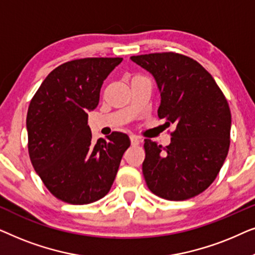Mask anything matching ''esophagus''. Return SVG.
<instances>
[{"instance_id": "esophagus-1", "label": "esophagus", "mask_w": 255, "mask_h": 255, "mask_svg": "<svg viewBox=\"0 0 255 255\" xmlns=\"http://www.w3.org/2000/svg\"><path fill=\"white\" fill-rule=\"evenodd\" d=\"M130 140H131V144L133 146H138L141 142V139L137 137V135H134V134L130 135Z\"/></svg>"}]
</instances>
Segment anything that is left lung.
I'll return each instance as SVG.
<instances>
[{
	"label": "left lung",
	"instance_id": "left-lung-1",
	"mask_svg": "<svg viewBox=\"0 0 255 255\" xmlns=\"http://www.w3.org/2000/svg\"><path fill=\"white\" fill-rule=\"evenodd\" d=\"M131 60L154 76L161 95L158 116L167 127L175 125L166 147L145 139L146 184L168 201L195 197L214 182L228 155V101L210 73L187 55L161 52Z\"/></svg>",
	"mask_w": 255,
	"mask_h": 255
}]
</instances>
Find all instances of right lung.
<instances>
[{
	"mask_svg": "<svg viewBox=\"0 0 255 255\" xmlns=\"http://www.w3.org/2000/svg\"><path fill=\"white\" fill-rule=\"evenodd\" d=\"M122 58H83L65 62L46 76L26 116L31 163L48 191L69 204H89L113 186L130 139L113 132L92 141L88 110Z\"/></svg>",
	"mask_w": 255,
	"mask_h": 255,
	"instance_id": "1",
	"label": "right lung"
}]
</instances>
